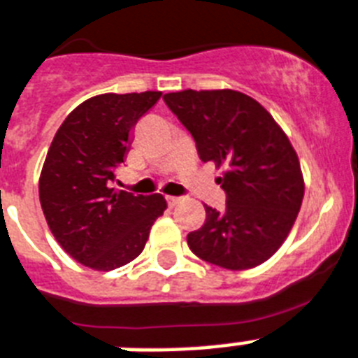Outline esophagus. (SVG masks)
Wrapping results in <instances>:
<instances>
[{
  "label": "esophagus",
  "instance_id": "obj_1",
  "mask_svg": "<svg viewBox=\"0 0 358 358\" xmlns=\"http://www.w3.org/2000/svg\"><path fill=\"white\" fill-rule=\"evenodd\" d=\"M180 202H182V199H180V196H167V204H169L171 208L178 206Z\"/></svg>",
  "mask_w": 358,
  "mask_h": 358
}]
</instances>
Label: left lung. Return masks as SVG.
<instances>
[{
	"label": "left lung",
	"mask_w": 358,
	"mask_h": 358,
	"mask_svg": "<svg viewBox=\"0 0 358 358\" xmlns=\"http://www.w3.org/2000/svg\"><path fill=\"white\" fill-rule=\"evenodd\" d=\"M164 101L191 132L202 162L226 165L224 211L206 206L202 228L187 235L196 257L248 270L280 250L294 226L305 184L300 159L275 119L235 90H184Z\"/></svg>",
	"instance_id": "left-lung-1"
}]
</instances>
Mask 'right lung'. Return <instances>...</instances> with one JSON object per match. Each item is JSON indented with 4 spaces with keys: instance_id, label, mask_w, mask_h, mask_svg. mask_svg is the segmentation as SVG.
<instances>
[{
    "instance_id": "add662e5",
    "label": "right lung",
    "mask_w": 358,
    "mask_h": 358,
    "mask_svg": "<svg viewBox=\"0 0 358 358\" xmlns=\"http://www.w3.org/2000/svg\"><path fill=\"white\" fill-rule=\"evenodd\" d=\"M162 92L103 94L78 104L57 130L38 193L48 226L64 252L99 272L138 257L167 202L112 187L129 152L130 130Z\"/></svg>"
}]
</instances>
